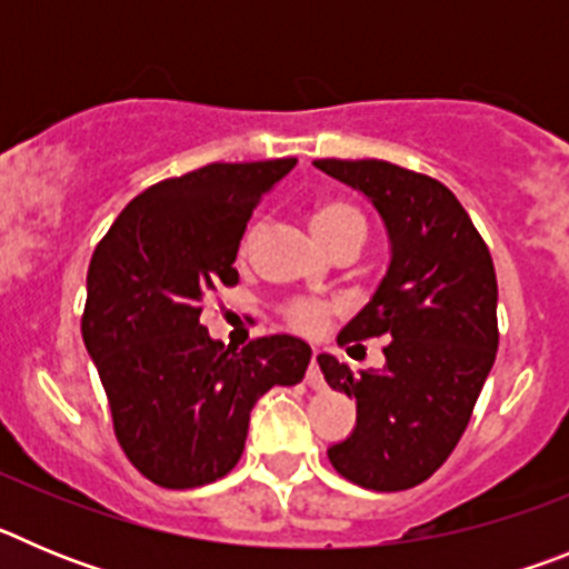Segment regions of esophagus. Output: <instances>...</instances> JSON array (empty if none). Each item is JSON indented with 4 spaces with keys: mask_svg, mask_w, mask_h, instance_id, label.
<instances>
[{
    "mask_svg": "<svg viewBox=\"0 0 569 569\" xmlns=\"http://www.w3.org/2000/svg\"><path fill=\"white\" fill-rule=\"evenodd\" d=\"M305 381H308L313 390L325 387V376H321V367H319V350H313V356H310V367H308V376H305Z\"/></svg>",
    "mask_w": 569,
    "mask_h": 569,
    "instance_id": "1",
    "label": "esophagus"
}]
</instances>
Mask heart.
I'll return each instance as SVG.
<instances>
[{"label": "heart", "instance_id": "b5f03b06", "mask_svg": "<svg viewBox=\"0 0 569 569\" xmlns=\"http://www.w3.org/2000/svg\"><path fill=\"white\" fill-rule=\"evenodd\" d=\"M310 228H313L316 239L325 241L347 228L365 230V219H361L353 208H347V204L325 202L319 204V208H313V213H310ZM250 239H253V233L244 241V250H248ZM288 321L296 330L316 333V330L325 328V321H328V308H325V305H316V301H296V305L288 308Z\"/></svg>", "mask_w": 569, "mask_h": 569}]
</instances>
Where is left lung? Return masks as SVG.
<instances>
[{
	"label": "left lung",
	"mask_w": 569,
	"mask_h": 569,
	"mask_svg": "<svg viewBox=\"0 0 569 569\" xmlns=\"http://www.w3.org/2000/svg\"><path fill=\"white\" fill-rule=\"evenodd\" d=\"M313 164L359 190L390 241L379 288L339 333V345L387 336L385 367L353 373L319 356L328 385L356 399L353 433L330 445L328 459L367 490H407L453 453L496 361L490 250L459 199L430 176L381 159Z\"/></svg>",
	"instance_id": "left-lung-1"
}]
</instances>
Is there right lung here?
Segmentation results:
<instances>
[{
	"mask_svg": "<svg viewBox=\"0 0 569 569\" xmlns=\"http://www.w3.org/2000/svg\"><path fill=\"white\" fill-rule=\"evenodd\" d=\"M293 168L213 162L164 179L119 213L90 259L82 339L116 439L153 485L188 490L228 476L256 401L305 379L308 341L264 336L233 353L199 321L202 296L239 281L250 213Z\"/></svg>",
	"mask_w": 569,
	"mask_h": 569,
	"instance_id": "obj_1",
	"label": "right lung"
}]
</instances>
